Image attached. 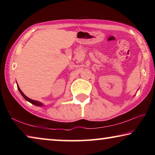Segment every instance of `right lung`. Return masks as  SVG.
<instances>
[{"instance_id": "1", "label": "right lung", "mask_w": 155, "mask_h": 155, "mask_svg": "<svg viewBox=\"0 0 155 155\" xmlns=\"http://www.w3.org/2000/svg\"><path fill=\"white\" fill-rule=\"evenodd\" d=\"M17 86H18V90H19L20 93L21 94H22V96L23 97H24V98L26 100V101H27L28 102H29V103H31V104H34V105L39 106V107H42V106H44V104H43L42 103H41V102L38 101H33V100L31 99V98H28V97H27V96H25V94L23 93L22 91H21V90L20 89V87H19V86H18V85Z\"/></svg>"}]
</instances>
